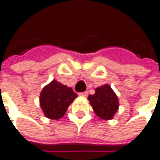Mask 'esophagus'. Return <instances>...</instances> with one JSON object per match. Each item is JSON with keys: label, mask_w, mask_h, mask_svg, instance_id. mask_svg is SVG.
<instances>
[{"label": "esophagus", "mask_w": 160, "mask_h": 160, "mask_svg": "<svg viewBox=\"0 0 160 160\" xmlns=\"http://www.w3.org/2000/svg\"><path fill=\"white\" fill-rule=\"evenodd\" d=\"M79 95H80V96H82V97H86V96L88 95V92H80V93H79Z\"/></svg>", "instance_id": "esophagus-1"}]
</instances>
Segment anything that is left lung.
<instances>
[{"mask_svg": "<svg viewBox=\"0 0 160 160\" xmlns=\"http://www.w3.org/2000/svg\"><path fill=\"white\" fill-rule=\"evenodd\" d=\"M88 100L95 114L102 120H112L119 109V99L108 84L95 88L94 94H90Z\"/></svg>", "mask_w": 160, "mask_h": 160, "instance_id": "1", "label": "left lung"}]
</instances>
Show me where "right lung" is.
<instances>
[{"mask_svg":"<svg viewBox=\"0 0 160 160\" xmlns=\"http://www.w3.org/2000/svg\"><path fill=\"white\" fill-rule=\"evenodd\" d=\"M76 97L77 94L71 87L53 80L43 87L39 95V105L47 118L58 120L65 115Z\"/></svg>","mask_w":160,"mask_h":160,"instance_id":"add662e5","label":"right lung"}]
</instances>
